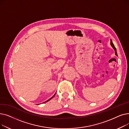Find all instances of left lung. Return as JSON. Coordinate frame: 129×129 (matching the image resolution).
<instances>
[{"mask_svg":"<svg viewBox=\"0 0 129 129\" xmlns=\"http://www.w3.org/2000/svg\"><path fill=\"white\" fill-rule=\"evenodd\" d=\"M110 45H111V46L112 47V48L114 49V51H115V54H116V55L117 56H118V55H117V50H116V47H115V46H114V45L113 43H112L111 39H110Z\"/></svg>","mask_w":129,"mask_h":129,"instance_id":"obj_1","label":"left lung"}]
</instances>
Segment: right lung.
I'll list each match as a JSON object with an SVG mask.
<instances>
[{
  "label": "right lung",
  "mask_w": 129,
  "mask_h": 129,
  "mask_svg": "<svg viewBox=\"0 0 129 129\" xmlns=\"http://www.w3.org/2000/svg\"><path fill=\"white\" fill-rule=\"evenodd\" d=\"M56 92H55V94H54V96H53V97H51V98H50V99H49V100H47V101H45V102H44V103H46V102H47V101H49V100H51V99H52V98H53V97H54V96H55V94H56Z\"/></svg>",
  "instance_id": "right-lung-1"
}]
</instances>
